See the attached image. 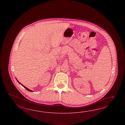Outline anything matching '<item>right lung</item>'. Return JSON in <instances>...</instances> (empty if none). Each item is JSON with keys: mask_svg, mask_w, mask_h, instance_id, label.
Listing matches in <instances>:
<instances>
[{"mask_svg": "<svg viewBox=\"0 0 125 125\" xmlns=\"http://www.w3.org/2000/svg\"><path fill=\"white\" fill-rule=\"evenodd\" d=\"M16 80H17V79H16ZM17 82H18V83H20V84H21V85H22V86L23 87H24V88H26V89H27V91H30V92H33V91H31V90H30V89H28V88H27V87H25V86H24V85H22V84H21V83H20V82H18V80H17Z\"/></svg>", "mask_w": 125, "mask_h": 125, "instance_id": "1", "label": "right lung"}]
</instances>
